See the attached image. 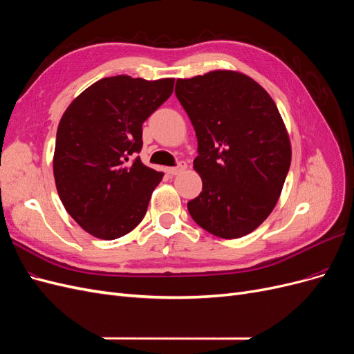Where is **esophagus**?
Segmentation results:
<instances>
[{
	"mask_svg": "<svg viewBox=\"0 0 354 354\" xmlns=\"http://www.w3.org/2000/svg\"><path fill=\"white\" fill-rule=\"evenodd\" d=\"M186 162L185 160H180V162L176 165V167H169V168H167V173L169 174V176H177V174H180L181 171H185L186 169Z\"/></svg>",
	"mask_w": 354,
	"mask_h": 354,
	"instance_id": "obj_1",
	"label": "esophagus"
}]
</instances>
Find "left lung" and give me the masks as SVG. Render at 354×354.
Here are the masks:
<instances>
[{
	"instance_id": "1",
	"label": "left lung",
	"mask_w": 354,
	"mask_h": 354,
	"mask_svg": "<svg viewBox=\"0 0 354 354\" xmlns=\"http://www.w3.org/2000/svg\"><path fill=\"white\" fill-rule=\"evenodd\" d=\"M176 95L198 138L202 192L187 202L190 217L214 236L242 238L269 217L291 165L279 111L261 85L232 71L177 80Z\"/></svg>"
}]
</instances>
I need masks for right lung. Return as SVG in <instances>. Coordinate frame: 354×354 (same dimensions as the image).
Listing matches in <instances>:
<instances>
[{"instance_id": "1", "label": "right lung", "mask_w": 354, "mask_h": 354, "mask_svg": "<svg viewBox=\"0 0 354 354\" xmlns=\"http://www.w3.org/2000/svg\"><path fill=\"white\" fill-rule=\"evenodd\" d=\"M174 80L103 78L75 99L56 136L55 180L69 216L112 241L138 226L162 173L140 156L143 122L173 93Z\"/></svg>"}]
</instances>
